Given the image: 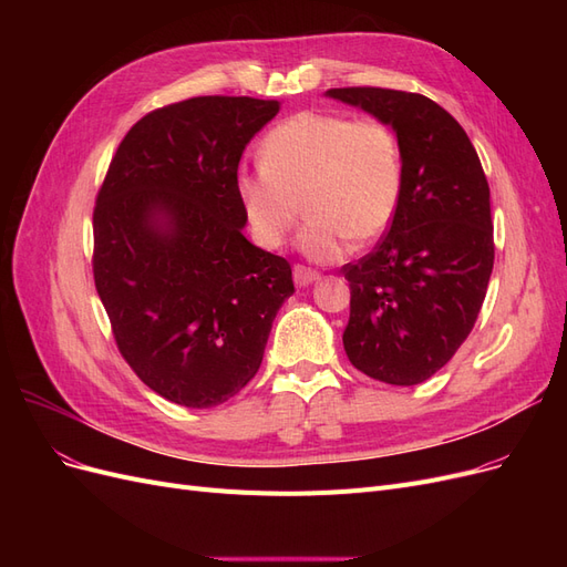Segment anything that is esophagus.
<instances>
[{"instance_id":"obj_1","label":"esophagus","mask_w":567,"mask_h":567,"mask_svg":"<svg viewBox=\"0 0 567 567\" xmlns=\"http://www.w3.org/2000/svg\"><path fill=\"white\" fill-rule=\"evenodd\" d=\"M293 279H296V284H298L300 288H305V286H310V284L319 281V271H315V269H310V267L296 265V269H293Z\"/></svg>"}]
</instances>
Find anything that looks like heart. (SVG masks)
<instances>
[{
  "label": "heart",
  "instance_id": "obj_1",
  "mask_svg": "<svg viewBox=\"0 0 567 567\" xmlns=\"http://www.w3.org/2000/svg\"><path fill=\"white\" fill-rule=\"evenodd\" d=\"M260 167H241L234 192L255 244L277 250L300 217V250L333 262L352 238L383 236L400 210L404 153L400 136L379 117L302 111L271 127L260 144Z\"/></svg>",
  "mask_w": 567,
  "mask_h": 567
}]
</instances>
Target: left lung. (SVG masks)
Masks as SVG:
<instances>
[{"instance_id": "obj_1", "label": "left lung", "mask_w": 567, "mask_h": 567, "mask_svg": "<svg viewBox=\"0 0 567 567\" xmlns=\"http://www.w3.org/2000/svg\"><path fill=\"white\" fill-rule=\"evenodd\" d=\"M398 132L400 210L375 248L342 265L348 359L369 379L416 385L473 331L494 267L489 184L468 134L433 99L383 87L326 92Z\"/></svg>"}]
</instances>
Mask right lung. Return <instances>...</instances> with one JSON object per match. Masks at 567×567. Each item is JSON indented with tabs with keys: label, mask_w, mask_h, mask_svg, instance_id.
I'll list each match as a JSON object with an SVG mask.
<instances>
[{
	"label": "right lung",
	"mask_w": 567,
	"mask_h": 567,
	"mask_svg": "<svg viewBox=\"0 0 567 567\" xmlns=\"http://www.w3.org/2000/svg\"><path fill=\"white\" fill-rule=\"evenodd\" d=\"M274 99L194 96L146 113L120 142L94 205V284L115 346L161 398L208 409L262 364L286 257L252 246L234 192Z\"/></svg>",
	"instance_id": "1"
}]
</instances>
